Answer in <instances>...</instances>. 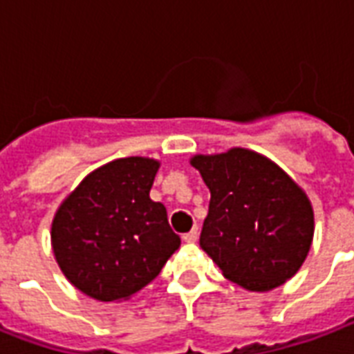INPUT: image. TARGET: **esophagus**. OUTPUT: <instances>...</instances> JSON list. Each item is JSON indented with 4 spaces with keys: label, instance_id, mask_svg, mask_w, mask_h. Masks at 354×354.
I'll return each instance as SVG.
<instances>
[{
    "label": "esophagus",
    "instance_id": "esophagus-1",
    "mask_svg": "<svg viewBox=\"0 0 354 354\" xmlns=\"http://www.w3.org/2000/svg\"><path fill=\"white\" fill-rule=\"evenodd\" d=\"M184 240H185V242H189V243L197 242V240H198V227H193L189 232H185Z\"/></svg>",
    "mask_w": 354,
    "mask_h": 354
}]
</instances>
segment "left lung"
Returning a JSON list of instances; mask_svg holds the SVG:
<instances>
[{
    "instance_id": "obj_1",
    "label": "left lung",
    "mask_w": 354,
    "mask_h": 354,
    "mask_svg": "<svg viewBox=\"0 0 354 354\" xmlns=\"http://www.w3.org/2000/svg\"><path fill=\"white\" fill-rule=\"evenodd\" d=\"M210 189L201 248L240 287L283 285L308 257L313 208L308 195L268 157L245 148L191 157Z\"/></svg>"
}]
</instances>
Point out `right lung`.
Returning <instances> with one entry per match:
<instances>
[{
  "label": "right lung",
  "mask_w": 354,
  "mask_h": 354,
  "mask_svg": "<svg viewBox=\"0 0 354 354\" xmlns=\"http://www.w3.org/2000/svg\"><path fill=\"white\" fill-rule=\"evenodd\" d=\"M159 161L122 157L99 167L59 204L52 250L64 276L99 302L127 300L180 248L167 208L150 189Z\"/></svg>",
  "instance_id": "obj_1"
}]
</instances>
